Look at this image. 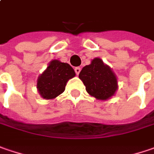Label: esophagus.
Wrapping results in <instances>:
<instances>
[{
    "label": "esophagus",
    "mask_w": 154,
    "mask_h": 154,
    "mask_svg": "<svg viewBox=\"0 0 154 154\" xmlns=\"http://www.w3.org/2000/svg\"><path fill=\"white\" fill-rule=\"evenodd\" d=\"M80 71H81V68H80V67H76V68H75V72H76L77 75H78V74L80 73Z\"/></svg>",
    "instance_id": "34e87169"
}]
</instances>
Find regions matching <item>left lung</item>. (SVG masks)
<instances>
[{
	"instance_id": "obj_1",
	"label": "left lung",
	"mask_w": 154,
	"mask_h": 154,
	"mask_svg": "<svg viewBox=\"0 0 154 154\" xmlns=\"http://www.w3.org/2000/svg\"><path fill=\"white\" fill-rule=\"evenodd\" d=\"M79 78L85 85L86 91L98 100L109 99L118 89L116 76L99 57L84 66L79 73Z\"/></svg>"
}]
</instances>
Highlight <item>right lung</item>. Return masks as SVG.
<instances>
[{"label":"right lung","mask_w":154,"mask_h":154,"mask_svg":"<svg viewBox=\"0 0 154 154\" xmlns=\"http://www.w3.org/2000/svg\"><path fill=\"white\" fill-rule=\"evenodd\" d=\"M75 76L76 73L70 64L57 59L51 60L38 78V91L44 99H53L64 92L67 82Z\"/></svg>","instance_id":"right-lung-1"}]
</instances>
